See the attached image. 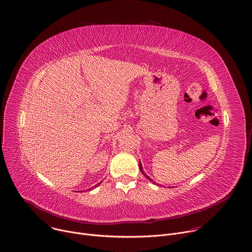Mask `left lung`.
Here are the masks:
<instances>
[{
	"instance_id": "1",
	"label": "left lung",
	"mask_w": 252,
	"mask_h": 252,
	"mask_svg": "<svg viewBox=\"0 0 252 252\" xmlns=\"http://www.w3.org/2000/svg\"><path fill=\"white\" fill-rule=\"evenodd\" d=\"M139 168H140L141 173H142V174H143V175H144V176H145L149 181H151V182H153V183H155V184H156V182H154V181H153V180H152V179H151V178H150V177H149V176L144 172V170H143V167H142V165H141V162H140V161H139ZM157 185H158V184H157Z\"/></svg>"
}]
</instances>
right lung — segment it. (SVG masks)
Listing matches in <instances>:
<instances>
[{"label": "right lung", "instance_id": "obj_1", "mask_svg": "<svg viewBox=\"0 0 252 252\" xmlns=\"http://www.w3.org/2000/svg\"><path fill=\"white\" fill-rule=\"evenodd\" d=\"M101 183H102V181H101ZM99 184H100V183H98V184H96V185H95V186H94V187H96V186H98V185H99ZM89 189H90V188H89ZM90 190H91V189H90Z\"/></svg>", "mask_w": 252, "mask_h": 252}]
</instances>
